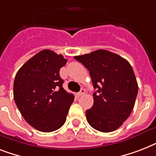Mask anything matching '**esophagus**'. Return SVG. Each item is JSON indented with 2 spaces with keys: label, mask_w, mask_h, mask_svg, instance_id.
I'll return each instance as SVG.
<instances>
[{
  "label": "esophagus",
  "mask_w": 156,
  "mask_h": 156,
  "mask_svg": "<svg viewBox=\"0 0 156 156\" xmlns=\"http://www.w3.org/2000/svg\"><path fill=\"white\" fill-rule=\"evenodd\" d=\"M85 93H86L85 89H83V88H82V89H81L80 91H79V92L78 93V96H81V95H84V94H85Z\"/></svg>",
  "instance_id": "obj_1"
}]
</instances>
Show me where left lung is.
Returning a JSON list of instances; mask_svg holds the SVG:
<instances>
[{
    "mask_svg": "<svg viewBox=\"0 0 156 156\" xmlns=\"http://www.w3.org/2000/svg\"><path fill=\"white\" fill-rule=\"evenodd\" d=\"M74 59L89 70L96 89L94 104L86 111L88 123L104 133L116 130L129 116L138 95L132 66L121 56L104 49Z\"/></svg>",
    "mask_w": 156,
    "mask_h": 156,
    "instance_id": "left-lung-1",
    "label": "left lung"
}]
</instances>
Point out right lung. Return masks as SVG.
<instances>
[{
    "mask_svg": "<svg viewBox=\"0 0 156 156\" xmlns=\"http://www.w3.org/2000/svg\"><path fill=\"white\" fill-rule=\"evenodd\" d=\"M67 60L45 49L28 60L16 73L13 98L26 121L41 132L63 126L74 96L63 87L60 69Z\"/></svg>",
    "mask_w": 156,
    "mask_h": 156,
    "instance_id": "right-lung-1",
    "label": "right lung"
}]
</instances>
